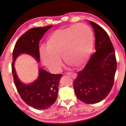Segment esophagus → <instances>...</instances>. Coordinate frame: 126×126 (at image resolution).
Instances as JSON below:
<instances>
[{
  "mask_svg": "<svg viewBox=\"0 0 126 126\" xmlns=\"http://www.w3.org/2000/svg\"><path fill=\"white\" fill-rule=\"evenodd\" d=\"M66 74H67L68 76H71L73 79H75L76 78V77H77V74L76 73H67Z\"/></svg>",
  "mask_w": 126,
  "mask_h": 126,
  "instance_id": "34e87169",
  "label": "esophagus"
}]
</instances>
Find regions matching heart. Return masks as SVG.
I'll return each instance as SVG.
<instances>
[{"label": "heart", "mask_w": 126, "mask_h": 126, "mask_svg": "<svg viewBox=\"0 0 126 126\" xmlns=\"http://www.w3.org/2000/svg\"><path fill=\"white\" fill-rule=\"evenodd\" d=\"M46 49L40 50L44 66L53 72L60 69L62 56L68 65L78 68L88 61L93 48V34L85 24H75L55 30L50 34Z\"/></svg>", "instance_id": "heart-1"}]
</instances>
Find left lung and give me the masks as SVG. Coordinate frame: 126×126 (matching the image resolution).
Instances as JSON below:
<instances>
[{
    "label": "left lung",
    "mask_w": 126,
    "mask_h": 126,
    "mask_svg": "<svg viewBox=\"0 0 126 126\" xmlns=\"http://www.w3.org/2000/svg\"><path fill=\"white\" fill-rule=\"evenodd\" d=\"M94 32L95 49L73 82L77 98L86 104L97 103L107 96L113 86L117 69L114 47L106 32L89 21Z\"/></svg>",
    "instance_id": "left-lung-1"
}]
</instances>
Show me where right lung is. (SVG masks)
<instances>
[{"label": "right lung", "instance_id": "right-lung-1", "mask_svg": "<svg viewBox=\"0 0 126 126\" xmlns=\"http://www.w3.org/2000/svg\"><path fill=\"white\" fill-rule=\"evenodd\" d=\"M52 27L33 28L28 30L17 40L13 52L12 74L17 91L25 103L39 110L48 109L56 101L59 80L62 75L51 74L39 68L37 79L31 84H26L19 79L15 70L14 62L21 54L32 55L39 62V40Z\"/></svg>", "mask_w": 126, "mask_h": 126}]
</instances>
